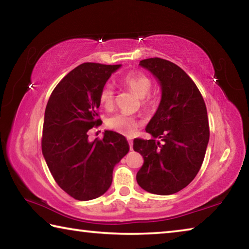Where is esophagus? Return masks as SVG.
<instances>
[{"label":"esophagus","mask_w":249,"mask_h":249,"mask_svg":"<svg viewBox=\"0 0 249 249\" xmlns=\"http://www.w3.org/2000/svg\"><path fill=\"white\" fill-rule=\"evenodd\" d=\"M128 144H129V149L132 150L133 149V141L132 140H128Z\"/></svg>","instance_id":"obj_1"}]
</instances>
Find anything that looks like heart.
Returning a JSON list of instances; mask_svg holds the SVG:
<instances>
[{
  "mask_svg": "<svg viewBox=\"0 0 249 249\" xmlns=\"http://www.w3.org/2000/svg\"><path fill=\"white\" fill-rule=\"evenodd\" d=\"M123 83L132 90L140 99H145L149 94L151 82L145 74L129 72L123 78ZM115 91L112 84H105L100 93V103L104 108H111L114 104ZM107 126L111 129L126 136L133 135L138 127V122L126 114H115L107 120Z\"/></svg>",
  "mask_w": 249,
  "mask_h": 249,
  "instance_id": "1",
  "label": "heart"
}]
</instances>
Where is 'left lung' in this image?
<instances>
[{
	"label": "left lung",
	"instance_id": "1",
	"mask_svg": "<svg viewBox=\"0 0 249 249\" xmlns=\"http://www.w3.org/2000/svg\"><path fill=\"white\" fill-rule=\"evenodd\" d=\"M140 66L159 81L161 99L145 128L150 140H134V150L144 158L136 180L147 192L174 195L196 178L203 162L210 138L208 112L196 83L174 62L149 58Z\"/></svg>",
	"mask_w": 249,
	"mask_h": 249
}]
</instances>
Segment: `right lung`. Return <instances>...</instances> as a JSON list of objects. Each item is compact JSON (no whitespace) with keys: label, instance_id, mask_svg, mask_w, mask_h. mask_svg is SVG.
<instances>
[{"label":"right lung","instance_id":"obj_1","mask_svg":"<svg viewBox=\"0 0 249 249\" xmlns=\"http://www.w3.org/2000/svg\"><path fill=\"white\" fill-rule=\"evenodd\" d=\"M122 65L86 62L71 70L54 88L46 107L41 149L53 179L74 199L89 201L111 187L113 169L129 151L126 138L105 130L89 141L88 130L99 125L96 108L107 80Z\"/></svg>","mask_w":249,"mask_h":249}]
</instances>
